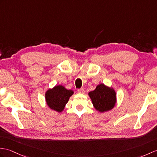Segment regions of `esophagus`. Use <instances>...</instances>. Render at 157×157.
Listing matches in <instances>:
<instances>
[{"label":"esophagus","mask_w":157,"mask_h":157,"mask_svg":"<svg viewBox=\"0 0 157 157\" xmlns=\"http://www.w3.org/2000/svg\"><path fill=\"white\" fill-rule=\"evenodd\" d=\"M78 92L79 94H84L85 91H84V89H83V88H80V89L78 90Z\"/></svg>","instance_id":"obj_1"}]
</instances>
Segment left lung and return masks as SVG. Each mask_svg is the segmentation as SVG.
<instances>
[{
  "label": "left lung",
  "mask_w": 157,
  "mask_h": 157,
  "mask_svg": "<svg viewBox=\"0 0 157 157\" xmlns=\"http://www.w3.org/2000/svg\"><path fill=\"white\" fill-rule=\"evenodd\" d=\"M94 107L100 112L111 110L116 104V93L112 87L105 86L104 83L98 85L96 89L88 93Z\"/></svg>",
  "instance_id": "obj_1"
}]
</instances>
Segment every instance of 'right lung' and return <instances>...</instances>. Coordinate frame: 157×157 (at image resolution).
Here are the masks:
<instances>
[{
    "label": "right lung",
    "instance_id": "add662e5",
    "mask_svg": "<svg viewBox=\"0 0 157 157\" xmlns=\"http://www.w3.org/2000/svg\"><path fill=\"white\" fill-rule=\"evenodd\" d=\"M74 91L67 90L62 85L55 86L49 88L45 94V102L51 110L58 112H63Z\"/></svg>",
    "mask_w": 157,
    "mask_h": 157
}]
</instances>
